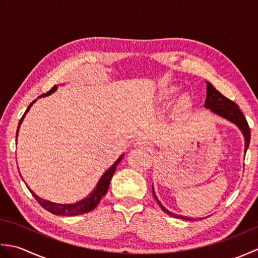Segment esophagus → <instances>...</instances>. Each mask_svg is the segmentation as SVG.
Wrapping results in <instances>:
<instances>
[{"label": "esophagus", "instance_id": "34e87169", "mask_svg": "<svg viewBox=\"0 0 258 258\" xmlns=\"http://www.w3.org/2000/svg\"><path fill=\"white\" fill-rule=\"evenodd\" d=\"M134 146L136 149H143V150H149V143L144 140H139L134 143Z\"/></svg>", "mask_w": 258, "mask_h": 258}]
</instances>
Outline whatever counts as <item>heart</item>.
I'll use <instances>...</instances> for the list:
<instances>
[{"instance_id":"obj_1","label":"heart","mask_w":258,"mask_h":258,"mask_svg":"<svg viewBox=\"0 0 258 258\" xmlns=\"http://www.w3.org/2000/svg\"><path fill=\"white\" fill-rule=\"evenodd\" d=\"M174 91H175L174 87H164V89H162L160 91V93H158V94H157V100L158 101L166 100V98L172 96Z\"/></svg>"}]
</instances>
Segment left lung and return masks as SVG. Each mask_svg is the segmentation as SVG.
I'll return each mask as SVG.
<instances>
[{
	"label": "left lung",
	"mask_w": 258,
	"mask_h": 258,
	"mask_svg": "<svg viewBox=\"0 0 258 258\" xmlns=\"http://www.w3.org/2000/svg\"><path fill=\"white\" fill-rule=\"evenodd\" d=\"M206 90H207V92H206L205 107L210 108L213 113H215L217 115H220V116L228 119L229 122L234 123L240 131H242V133L244 135V139H245V152H246L248 149V146H249L250 130H249L247 120H246V118L244 116V114L242 113V111H240L236 103H234L233 101L228 100L227 97H225L223 94H221V93L218 92L215 89V87H214L210 83V82H207ZM152 190H153V195H154L156 202L158 203V205L161 206V208L164 212L167 213L168 215H171L173 217L190 221V218H188V217L177 215V214H173V213L169 212L168 210H166V208L161 204V202L157 200V197L154 193V188L152 187Z\"/></svg>",
	"instance_id": "1"
}]
</instances>
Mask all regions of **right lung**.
Wrapping results in <instances>:
<instances>
[{
  "label": "right lung",
  "mask_w": 258,
  "mask_h": 258,
  "mask_svg": "<svg viewBox=\"0 0 258 258\" xmlns=\"http://www.w3.org/2000/svg\"><path fill=\"white\" fill-rule=\"evenodd\" d=\"M57 86L54 85L52 89L48 91L47 93H44V94H42L41 96L38 97H42V96H47V95H51L52 93H54L56 91ZM35 101H33L29 107L26 108L25 113L23 114V116H22V118L20 119V123H19V126H18V131H16V139H18V134H19V130H20V126L22 124V122H23V118L26 115V113L29 112V109L31 108V106L33 105V103H34ZM123 158V155L118 157V160L115 162L113 165L109 167L107 171L103 174V176L101 177V179L98 180V183L96 185V187L92 190V193L85 197L84 200H82L80 202H76L74 203V204H56V203H52V202H48V201H45L41 199V197H38L34 191L31 190L30 188V191L32 193V195L34 196V199L40 203V205L45 208L46 211L51 212L52 214H54V215H59V216H75V215H81V214H85V213H89L91 211L94 210V208L98 205V203H100V201L102 200V197L106 194V191L108 189V186H109V182H111L112 179V176L113 174L115 172V169H116L117 165L119 164V162L122 161Z\"/></svg>",
  "instance_id": "right-lung-1"
}]
</instances>
